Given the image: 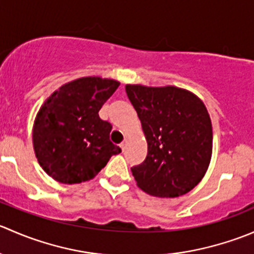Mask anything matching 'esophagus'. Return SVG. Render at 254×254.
Listing matches in <instances>:
<instances>
[{
  "mask_svg": "<svg viewBox=\"0 0 254 254\" xmlns=\"http://www.w3.org/2000/svg\"><path fill=\"white\" fill-rule=\"evenodd\" d=\"M127 140H124V141L120 143V148H122V150L124 151L125 147H127Z\"/></svg>",
  "mask_w": 254,
  "mask_h": 254,
  "instance_id": "34e87169",
  "label": "esophagus"
}]
</instances>
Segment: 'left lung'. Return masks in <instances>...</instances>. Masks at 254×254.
Masks as SVG:
<instances>
[{"mask_svg":"<svg viewBox=\"0 0 254 254\" xmlns=\"http://www.w3.org/2000/svg\"><path fill=\"white\" fill-rule=\"evenodd\" d=\"M141 122L147 156L131 168L137 187L158 198L190 191L205 176L212 153L211 119L205 104L176 86L127 84Z\"/></svg>","mask_w":254,"mask_h":254,"instance_id":"8db88e82","label":"left lung"}]
</instances>
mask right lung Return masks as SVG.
<instances>
[{
    "label": "right lung",
    "instance_id": "add662e5",
    "mask_svg": "<svg viewBox=\"0 0 254 254\" xmlns=\"http://www.w3.org/2000/svg\"><path fill=\"white\" fill-rule=\"evenodd\" d=\"M119 84L99 76L81 77L45 99L33 125V147L48 176L64 184L91 181L122 151L109 140L111 123L98 115Z\"/></svg>",
    "mask_w": 254,
    "mask_h": 254
}]
</instances>
